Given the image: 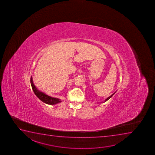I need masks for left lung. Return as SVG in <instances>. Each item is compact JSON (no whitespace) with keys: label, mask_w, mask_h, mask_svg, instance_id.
Wrapping results in <instances>:
<instances>
[{"label":"left lung","mask_w":155,"mask_h":155,"mask_svg":"<svg viewBox=\"0 0 155 155\" xmlns=\"http://www.w3.org/2000/svg\"><path fill=\"white\" fill-rule=\"evenodd\" d=\"M115 93H116V92H115V93H113V94L111 95H110V97H107V98H106V99L105 100V101H104V102H106L107 101H108V100H109V98H111V97H113V95H114V94H115Z\"/></svg>","instance_id":"obj_1"}]
</instances>
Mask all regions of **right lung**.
<instances>
[{
    "label": "right lung",
    "mask_w": 155,
    "mask_h": 155,
    "mask_svg": "<svg viewBox=\"0 0 155 155\" xmlns=\"http://www.w3.org/2000/svg\"><path fill=\"white\" fill-rule=\"evenodd\" d=\"M31 84L32 89H33L35 95H36L37 97L39 100H40L45 103L49 104V105H53L58 104L59 103L62 102L59 98H55V97H50L49 95L46 94L44 92H41V91L37 89V88L35 87L34 84L33 83L32 77H31Z\"/></svg>",
    "instance_id": "1"
}]
</instances>
